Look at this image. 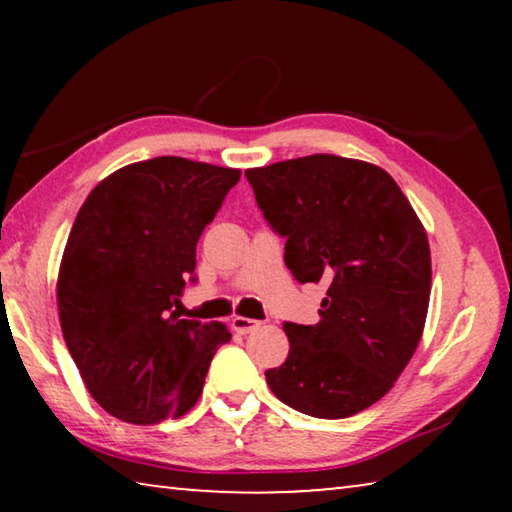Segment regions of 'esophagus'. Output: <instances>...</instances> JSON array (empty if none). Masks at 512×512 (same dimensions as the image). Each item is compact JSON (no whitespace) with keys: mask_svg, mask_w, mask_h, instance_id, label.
Instances as JSON below:
<instances>
[{"mask_svg":"<svg viewBox=\"0 0 512 512\" xmlns=\"http://www.w3.org/2000/svg\"><path fill=\"white\" fill-rule=\"evenodd\" d=\"M262 325L259 320H253V318H244V316H235L232 318V329H235L237 334H250L255 332V329Z\"/></svg>","mask_w":512,"mask_h":512,"instance_id":"obj_1","label":"esophagus"}]
</instances>
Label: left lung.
I'll use <instances>...</instances> for the list:
<instances>
[{
	"instance_id": "left-lung-1",
	"label": "left lung",
	"mask_w": 512,
	"mask_h": 512,
	"mask_svg": "<svg viewBox=\"0 0 512 512\" xmlns=\"http://www.w3.org/2000/svg\"><path fill=\"white\" fill-rule=\"evenodd\" d=\"M246 178L287 239L293 277L327 287L316 325H282L289 357L264 372L266 384L311 418H350L391 391L418 348L431 293L427 232L375 164L316 153Z\"/></svg>"
}]
</instances>
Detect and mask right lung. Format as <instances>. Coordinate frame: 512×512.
Masks as SVG:
<instances>
[{"label": "right lung", "mask_w": 512, "mask_h": 512, "mask_svg": "<svg viewBox=\"0 0 512 512\" xmlns=\"http://www.w3.org/2000/svg\"><path fill=\"white\" fill-rule=\"evenodd\" d=\"M241 171L176 155L128 164L92 189L58 273L67 350L90 395L133 424L180 418L203 393L221 323L178 318L196 244Z\"/></svg>", "instance_id": "add662e5"}]
</instances>
